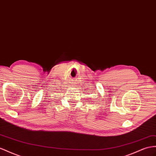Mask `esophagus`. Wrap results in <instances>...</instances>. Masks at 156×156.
Instances as JSON below:
<instances>
[{
	"label": "esophagus",
	"mask_w": 156,
	"mask_h": 156,
	"mask_svg": "<svg viewBox=\"0 0 156 156\" xmlns=\"http://www.w3.org/2000/svg\"><path fill=\"white\" fill-rule=\"evenodd\" d=\"M74 83H75L74 81H71V83H70V84H74Z\"/></svg>",
	"instance_id": "obj_1"
}]
</instances>
